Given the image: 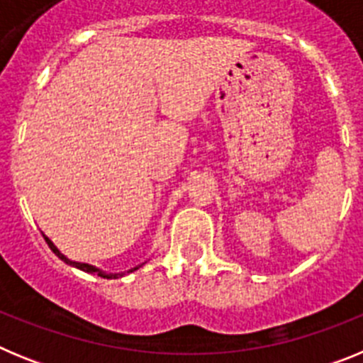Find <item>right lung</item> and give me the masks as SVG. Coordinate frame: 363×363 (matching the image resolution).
Returning a JSON list of instances; mask_svg holds the SVG:
<instances>
[{
    "label": "right lung",
    "instance_id": "obj_1",
    "mask_svg": "<svg viewBox=\"0 0 363 363\" xmlns=\"http://www.w3.org/2000/svg\"><path fill=\"white\" fill-rule=\"evenodd\" d=\"M45 242L49 243V247H50V249H52V252L57 256V258L63 259L65 264L72 265V267H78V269H82V271H85V272H92V274H98V277H101V278H108V280H111V278H120V277H123V274H125V272H121V274H107V272H104V271H99V269H96L94 265L79 264V262H72V259H69V258H67V256H63L62 252L57 251V247L54 245V243L50 242V240L47 238V236H45ZM136 269H138V267H134V269H130V271H127V272H133V271H136Z\"/></svg>",
    "mask_w": 363,
    "mask_h": 363
}]
</instances>
